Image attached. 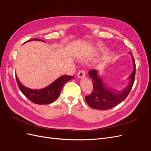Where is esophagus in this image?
<instances>
[{
	"instance_id": "esophagus-1",
	"label": "esophagus",
	"mask_w": 151,
	"mask_h": 151,
	"mask_svg": "<svg viewBox=\"0 0 151 151\" xmlns=\"http://www.w3.org/2000/svg\"><path fill=\"white\" fill-rule=\"evenodd\" d=\"M77 77L79 78H83V77H86V73L85 71L83 70H81L77 73Z\"/></svg>"
}]
</instances>
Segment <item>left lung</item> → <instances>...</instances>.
<instances>
[{
    "instance_id": "left-lung-1",
    "label": "left lung",
    "mask_w": 151,
    "mask_h": 151,
    "mask_svg": "<svg viewBox=\"0 0 151 151\" xmlns=\"http://www.w3.org/2000/svg\"><path fill=\"white\" fill-rule=\"evenodd\" d=\"M130 54L134 63V70L129 77V84L120 92H114L107 88L98 76V72L96 70L93 69L89 71V76L93 79V90L92 93L85 97V101L91 108L106 110L116 106L128 96L133 86L135 76V62L132 54L131 53Z\"/></svg>"
}]
</instances>
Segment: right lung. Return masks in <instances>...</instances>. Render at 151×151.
<instances>
[{
	"mask_svg": "<svg viewBox=\"0 0 151 151\" xmlns=\"http://www.w3.org/2000/svg\"><path fill=\"white\" fill-rule=\"evenodd\" d=\"M33 40L43 41L42 40L40 39H33L29 40L28 42ZM74 76H62L58 77L53 83L46 87V88L38 90H34L24 86L20 83L17 76H16L17 85L19 86V88L22 94L27 98L29 99L31 101L38 104H47L55 101L58 98L59 95H60V91L63 85L67 81L74 78Z\"/></svg>",
	"mask_w": 151,
	"mask_h": 151,
	"instance_id": "1",
	"label": "right lung"
}]
</instances>
